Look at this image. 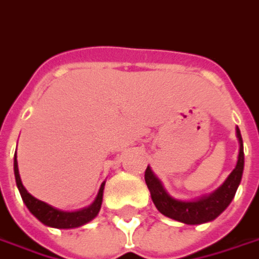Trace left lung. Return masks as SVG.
Here are the masks:
<instances>
[{
  "mask_svg": "<svg viewBox=\"0 0 259 259\" xmlns=\"http://www.w3.org/2000/svg\"><path fill=\"white\" fill-rule=\"evenodd\" d=\"M237 138L240 141V153H238L235 169L214 193H211L207 197H201L196 201H181L170 197L165 192L159 179L152 174L151 167L148 166L145 170V182L151 192L153 204L160 213L169 219H174L176 222L185 223V224H201V223L211 222L217 215L222 214L235 196L244 170V148H242L241 133L238 126H237Z\"/></svg>",
  "mask_w": 259,
  "mask_h": 259,
  "instance_id": "1",
  "label": "left lung"
}]
</instances>
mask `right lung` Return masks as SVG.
<instances>
[{
	"label": "right lung",
	"mask_w": 259,
	"mask_h": 259,
	"mask_svg": "<svg viewBox=\"0 0 259 259\" xmlns=\"http://www.w3.org/2000/svg\"><path fill=\"white\" fill-rule=\"evenodd\" d=\"M14 174H15V181H17V186L22 200L26 204L28 210L32 214L36 217L40 223H44L45 226L55 228H74L80 227L85 223L93 220L96 215L99 214L101 203H103V190H104V183L101 185L99 190V194L96 197V200L92 206L87 208L78 210V211H62L58 208L52 207L49 204H46L45 201H40L35 199L32 194L28 193V190L25 189L21 178H19V172H18V162L17 155L14 158Z\"/></svg>",
	"instance_id": "add662e5"
}]
</instances>
